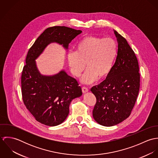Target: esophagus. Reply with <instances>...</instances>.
Returning <instances> with one entry per match:
<instances>
[{"mask_svg":"<svg viewBox=\"0 0 158 158\" xmlns=\"http://www.w3.org/2000/svg\"><path fill=\"white\" fill-rule=\"evenodd\" d=\"M88 91H89V89L86 87H82V92H83V93H86V92H87Z\"/></svg>","mask_w":158,"mask_h":158,"instance_id":"34e87169","label":"esophagus"}]
</instances>
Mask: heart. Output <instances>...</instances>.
<instances>
[{
    "label": "heart",
    "mask_w": 158,
    "mask_h": 158,
    "mask_svg": "<svg viewBox=\"0 0 158 158\" xmlns=\"http://www.w3.org/2000/svg\"><path fill=\"white\" fill-rule=\"evenodd\" d=\"M117 55V44L111 38L89 36L82 39L77 45L76 51L68 53L69 66L72 75L80 76L85 84L106 78L113 69Z\"/></svg>",
    "instance_id": "heart-1"
}]
</instances>
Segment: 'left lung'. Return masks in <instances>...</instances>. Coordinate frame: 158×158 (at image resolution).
<instances>
[{
	"instance_id": "obj_1",
	"label": "left lung",
	"mask_w": 158,
	"mask_h": 158,
	"mask_svg": "<svg viewBox=\"0 0 158 158\" xmlns=\"http://www.w3.org/2000/svg\"><path fill=\"white\" fill-rule=\"evenodd\" d=\"M118 51L113 69L106 80L90 91L96 97L93 117L101 125L111 127L127 118L135 105L140 88L139 63L125 38L114 31Z\"/></svg>"
}]
</instances>
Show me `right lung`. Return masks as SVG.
<instances>
[{
    "instance_id": "1",
    "label": "right lung",
    "mask_w": 158,
    "mask_h": 158,
    "mask_svg": "<svg viewBox=\"0 0 158 158\" xmlns=\"http://www.w3.org/2000/svg\"><path fill=\"white\" fill-rule=\"evenodd\" d=\"M82 31L64 26L48 27L30 48L23 68L21 89L23 102L35 119L47 126L63 122L71 101L82 95L76 79L62 70L53 76L40 74L35 60L48 44L56 42L66 48Z\"/></svg>"
}]
</instances>
